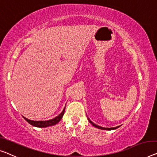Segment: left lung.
Masks as SVG:
<instances>
[{
  "label": "left lung",
  "mask_w": 157,
  "mask_h": 157,
  "mask_svg": "<svg viewBox=\"0 0 157 157\" xmlns=\"http://www.w3.org/2000/svg\"><path fill=\"white\" fill-rule=\"evenodd\" d=\"M88 121H89V122H90L91 124H92V125L93 126H94V127L97 128H99V129H101V130H115V129H117V128L120 127V126H117V127H115V128H103V127H101V126H99V125H96L95 123H94L93 122H92V121H91L90 120V118H88Z\"/></svg>",
  "instance_id": "left-lung-1"
}]
</instances>
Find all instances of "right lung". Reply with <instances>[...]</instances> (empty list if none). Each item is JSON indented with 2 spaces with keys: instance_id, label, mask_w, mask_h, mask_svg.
I'll use <instances>...</instances> for the list:
<instances>
[{
  "instance_id": "obj_1",
  "label": "right lung",
  "mask_w": 157,
  "mask_h": 157,
  "mask_svg": "<svg viewBox=\"0 0 157 157\" xmlns=\"http://www.w3.org/2000/svg\"><path fill=\"white\" fill-rule=\"evenodd\" d=\"M65 108L63 110V111L60 113L59 115L57 116L56 118L51 119V120L48 121H32L29 120V119H27L25 117H23L25 119V121L29 123L30 125L35 126V127H38V128H46V127H48V126H52L56 125L59 121L61 120V118H63V116L64 115V112H65Z\"/></svg>"
}]
</instances>
